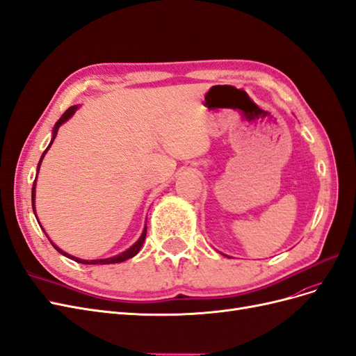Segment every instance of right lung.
Segmentation results:
<instances>
[{"label":"right lung","instance_id":"right-lung-1","mask_svg":"<svg viewBox=\"0 0 356 356\" xmlns=\"http://www.w3.org/2000/svg\"><path fill=\"white\" fill-rule=\"evenodd\" d=\"M77 108H79L77 105H73V107H70L69 110H65V113L60 117V120L56 123L54 130H52V139H51V142H49V145H48V148L44 151V154H42V156H41V160H39V163H38V171H39V167H41V163H42V160H44V156H45L47 151L51 148L52 142H54V139H56V136H57V131H58L60 126H61L63 123L67 122L69 118L74 114V111H76ZM36 176H38V173H36ZM35 186H36V179H35V181H33V188H32V208H33V213H35ZM145 238H147V226L143 227V232H142V234H140V238L138 239V242H135V245H131V246L127 249V251H124V252H122V254H118V255H115V257H111V258H105V259H90V261L72 257V255H69V254H65L64 251H61V249H60L58 246H56L52 242H51V245L54 246V248L57 249V251H58L60 254H63L64 257H67V258H70V259H73V261H76V262H81V264H117V262H123V261H126V259H129V258H131V257H135V255L140 251V248H142V245H143Z\"/></svg>","mask_w":356,"mask_h":356}]
</instances>
